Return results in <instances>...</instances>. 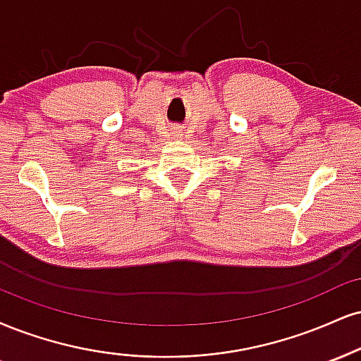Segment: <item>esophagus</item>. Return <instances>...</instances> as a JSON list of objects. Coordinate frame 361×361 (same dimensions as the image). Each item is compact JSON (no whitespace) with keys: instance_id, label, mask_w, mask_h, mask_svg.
Wrapping results in <instances>:
<instances>
[{"instance_id":"34e87169","label":"esophagus","mask_w":361,"mask_h":361,"mask_svg":"<svg viewBox=\"0 0 361 361\" xmlns=\"http://www.w3.org/2000/svg\"><path fill=\"white\" fill-rule=\"evenodd\" d=\"M173 137L175 139H183V131H181V129H178V128H175L173 129Z\"/></svg>"}]
</instances>
